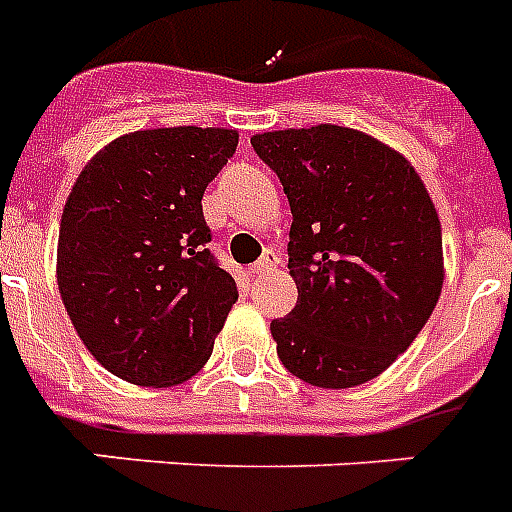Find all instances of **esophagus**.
<instances>
[{
    "label": "esophagus",
    "instance_id": "34e87169",
    "mask_svg": "<svg viewBox=\"0 0 512 512\" xmlns=\"http://www.w3.org/2000/svg\"><path fill=\"white\" fill-rule=\"evenodd\" d=\"M276 265H279V255H276L273 249H265V255L260 257V260H257V263L252 265V268H249V273H255V276H260V273L273 271Z\"/></svg>",
    "mask_w": 512,
    "mask_h": 512
}]
</instances>
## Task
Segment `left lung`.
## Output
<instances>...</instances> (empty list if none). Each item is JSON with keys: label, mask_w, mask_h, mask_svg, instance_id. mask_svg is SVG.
Listing matches in <instances>:
<instances>
[{"label": "left lung", "mask_w": 512, "mask_h": 512, "mask_svg": "<svg viewBox=\"0 0 512 512\" xmlns=\"http://www.w3.org/2000/svg\"><path fill=\"white\" fill-rule=\"evenodd\" d=\"M292 209L297 305L271 321L281 364L316 388L380 377L428 324L444 287L441 220L412 162L361 130L252 135Z\"/></svg>", "instance_id": "obj_1"}]
</instances>
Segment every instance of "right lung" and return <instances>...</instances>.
I'll use <instances>...</instances> for the list:
<instances>
[{
	"label": "right lung",
	"instance_id": "add662e5",
	"mask_svg": "<svg viewBox=\"0 0 512 512\" xmlns=\"http://www.w3.org/2000/svg\"><path fill=\"white\" fill-rule=\"evenodd\" d=\"M239 132L156 127L103 146L68 193L58 289L98 364L172 388L212 356L236 281L209 255L201 196L236 154Z\"/></svg>",
	"mask_w": 512,
	"mask_h": 512
}]
</instances>
